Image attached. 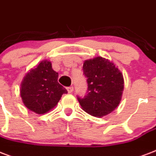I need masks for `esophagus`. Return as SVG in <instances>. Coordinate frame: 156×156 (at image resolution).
<instances>
[{
	"label": "esophagus",
	"mask_w": 156,
	"mask_h": 156,
	"mask_svg": "<svg viewBox=\"0 0 156 156\" xmlns=\"http://www.w3.org/2000/svg\"><path fill=\"white\" fill-rule=\"evenodd\" d=\"M67 92H68L69 94H72V92H73V90H74V88H73V86H70V87H67Z\"/></svg>",
	"instance_id": "esophagus-1"
}]
</instances>
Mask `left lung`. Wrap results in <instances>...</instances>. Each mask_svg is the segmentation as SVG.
<instances>
[{"label":"left lung","mask_w":156,"mask_h":156,"mask_svg":"<svg viewBox=\"0 0 156 156\" xmlns=\"http://www.w3.org/2000/svg\"><path fill=\"white\" fill-rule=\"evenodd\" d=\"M83 74L87 78V92L77 99L84 111L94 116L110 114L119 105L124 90L123 75L113 62L102 57L86 60Z\"/></svg>","instance_id":"obj_1"}]
</instances>
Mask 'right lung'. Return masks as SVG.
<instances>
[{"mask_svg": "<svg viewBox=\"0 0 156 156\" xmlns=\"http://www.w3.org/2000/svg\"><path fill=\"white\" fill-rule=\"evenodd\" d=\"M58 73L53 70L50 62L42 61L31 70L22 81L20 94L24 105L37 114H44L54 107L67 94L58 82Z\"/></svg>", "mask_w": 156, "mask_h": 156, "instance_id": "right-lung-1", "label": "right lung"}]
</instances>
